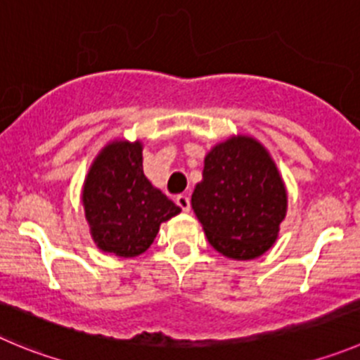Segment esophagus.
<instances>
[{"label":"esophagus","mask_w":360,"mask_h":360,"mask_svg":"<svg viewBox=\"0 0 360 360\" xmlns=\"http://www.w3.org/2000/svg\"><path fill=\"white\" fill-rule=\"evenodd\" d=\"M176 202L183 211H190V197H188L186 193H181V195H177Z\"/></svg>","instance_id":"esophagus-1"}]
</instances>
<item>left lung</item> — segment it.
<instances>
[{"label": "left lung", "mask_w": 360, "mask_h": 360, "mask_svg": "<svg viewBox=\"0 0 360 360\" xmlns=\"http://www.w3.org/2000/svg\"><path fill=\"white\" fill-rule=\"evenodd\" d=\"M286 188L259 142L248 136L214 147L204 160L191 207L214 250L254 259L268 250L286 217Z\"/></svg>", "instance_id": "1"}]
</instances>
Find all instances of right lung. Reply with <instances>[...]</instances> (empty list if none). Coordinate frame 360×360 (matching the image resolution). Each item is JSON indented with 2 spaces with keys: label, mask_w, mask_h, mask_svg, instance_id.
I'll use <instances>...</instances> for the list:
<instances>
[{
  "label": "right lung",
  "mask_w": 360,
  "mask_h": 360,
  "mask_svg": "<svg viewBox=\"0 0 360 360\" xmlns=\"http://www.w3.org/2000/svg\"><path fill=\"white\" fill-rule=\"evenodd\" d=\"M83 206L97 247L120 257L140 256L160 226L181 211L143 176L142 143L113 142L96 158Z\"/></svg>",
  "instance_id": "add662e5"
}]
</instances>
